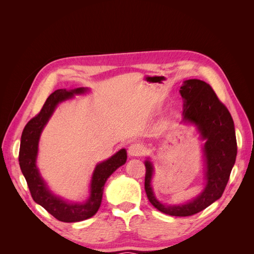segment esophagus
<instances>
[{
  "label": "esophagus",
  "mask_w": 254,
  "mask_h": 254,
  "mask_svg": "<svg viewBox=\"0 0 254 254\" xmlns=\"http://www.w3.org/2000/svg\"><path fill=\"white\" fill-rule=\"evenodd\" d=\"M143 152H144V146L140 143L131 144L128 148L129 156H132V157H140L143 155Z\"/></svg>",
  "instance_id": "1"
}]
</instances>
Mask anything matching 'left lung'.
I'll use <instances>...</instances> for the list:
<instances>
[{
  "label": "left lung",
  "instance_id": "left-lung-1",
  "mask_svg": "<svg viewBox=\"0 0 254 254\" xmlns=\"http://www.w3.org/2000/svg\"><path fill=\"white\" fill-rule=\"evenodd\" d=\"M181 96L184 99L183 120L197 125L201 132L206 160V186L200 196L182 205H164L159 202L150 187L152 165L146 161L145 191L150 203L160 212L171 216H190L204 210L224 193L235 163L237 143L234 123L227 107L217 97L212 87L199 79L183 82Z\"/></svg>",
  "mask_w": 254,
  "mask_h": 254
}]
</instances>
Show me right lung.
Here are the masks:
<instances>
[{
  "instance_id": "right-lung-1",
  "label": "right lung",
  "mask_w": 254,
  "mask_h": 254,
  "mask_svg": "<svg viewBox=\"0 0 254 254\" xmlns=\"http://www.w3.org/2000/svg\"><path fill=\"white\" fill-rule=\"evenodd\" d=\"M84 91L86 90L83 88H79L74 91L59 89L53 92L45 101L40 112L27 123L21 136L19 164L23 176L25 177L30 195L38 204L43 206L56 219L64 222H77L93 216L101 206L107 179L117 168L125 164L127 160L126 150L121 149L110 159L98 164L92 177L90 198L83 203H68L54 196L44 184L36 166L40 133L60 102L72 97L74 93H83Z\"/></svg>"
}]
</instances>
